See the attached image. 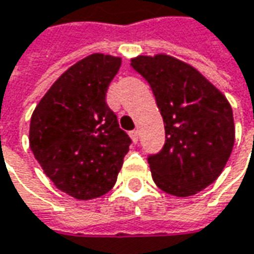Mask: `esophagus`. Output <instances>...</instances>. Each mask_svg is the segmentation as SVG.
<instances>
[{"label": "esophagus", "instance_id": "obj_1", "mask_svg": "<svg viewBox=\"0 0 254 254\" xmlns=\"http://www.w3.org/2000/svg\"><path fill=\"white\" fill-rule=\"evenodd\" d=\"M138 135H140V134H138V131H137V130H132V131L130 132V137H131L132 142L138 141Z\"/></svg>", "mask_w": 254, "mask_h": 254}]
</instances>
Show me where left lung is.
<instances>
[{
    "mask_svg": "<svg viewBox=\"0 0 254 254\" xmlns=\"http://www.w3.org/2000/svg\"><path fill=\"white\" fill-rule=\"evenodd\" d=\"M131 66L148 82L165 127V144L148 155L152 180L174 196H190L223 171L235 144L228 99L190 64L168 55L137 56Z\"/></svg>",
    "mask_w": 254,
    "mask_h": 254,
    "instance_id": "1",
    "label": "left lung"
}]
</instances>
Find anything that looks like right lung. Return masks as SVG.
<instances>
[{
  "instance_id": "add662e5",
  "label": "right lung",
  "mask_w": 254,
  "mask_h": 254,
  "mask_svg": "<svg viewBox=\"0 0 254 254\" xmlns=\"http://www.w3.org/2000/svg\"><path fill=\"white\" fill-rule=\"evenodd\" d=\"M122 59L93 54L70 66L35 107L29 147L46 177L76 199L112 190L131 144L106 103Z\"/></svg>"
}]
</instances>
